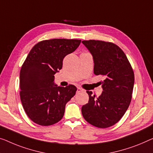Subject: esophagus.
Here are the masks:
<instances>
[{"instance_id": "34e87169", "label": "esophagus", "mask_w": 153, "mask_h": 153, "mask_svg": "<svg viewBox=\"0 0 153 153\" xmlns=\"http://www.w3.org/2000/svg\"><path fill=\"white\" fill-rule=\"evenodd\" d=\"M82 91H83V89L80 87H77V93H79V92H82Z\"/></svg>"}]
</instances>
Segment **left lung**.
<instances>
[{
    "mask_svg": "<svg viewBox=\"0 0 153 153\" xmlns=\"http://www.w3.org/2000/svg\"><path fill=\"white\" fill-rule=\"evenodd\" d=\"M94 61V74L104 77L101 95L86 91L89 100L82 107L86 122L95 127L105 128L119 122L126 113L132 99L135 76L126 54L113 42L83 40Z\"/></svg>",
    "mask_w": 153,
    "mask_h": 153,
    "instance_id": "obj_1",
    "label": "left lung"
}]
</instances>
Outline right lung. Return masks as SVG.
<instances>
[{
	"label": "right lung",
	"mask_w": 153,
	"mask_h": 153,
	"mask_svg": "<svg viewBox=\"0 0 153 153\" xmlns=\"http://www.w3.org/2000/svg\"><path fill=\"white\" fill-rule=\"evenodd\" d=\"M81 40L51 39L33 46L20 72V97L29 119L40 126L60 121L65 106L76 95L77 88L54 84V75L62 67L67 55L79 47Z\"/></svg>",
	"instance_id": "add662e5"
}]
</instances>
